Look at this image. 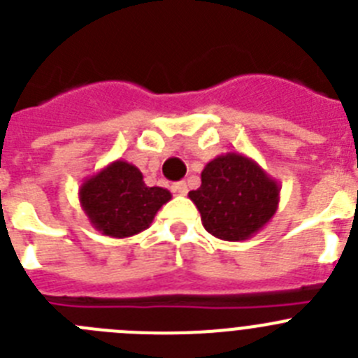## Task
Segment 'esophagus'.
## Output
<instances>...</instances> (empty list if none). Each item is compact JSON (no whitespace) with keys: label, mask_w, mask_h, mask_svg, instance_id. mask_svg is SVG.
<instances>
[{"label":"esophagus","mask_w":358,"mask_h":358,"mask_svg":"<svg viewBox=\"0 0 358 358\" xmlns=\"http://www.w3.org/2000/svg\"><path fill=\"white\" fill-rule=\"evenodd\" d=\"M173 191H175L176 194H180V196H185L187 191H189L187 182H176L175 185H173Z\"/></svg>","instance_id":"34e87169"}]
</instances>
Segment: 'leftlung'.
<instances>
[{
    "instance_id": "obj_1",
    "label": "left lung",
    "mask_w": 358,
    "mask_h": 358,
    "mask_svg": "<svg viewBox=\"0 0 358 358\" xmlns=\"http://www.w3.org/2000/svg\"><path fill=\"white\" fill-rule=\"evenodd\" d=\"M208 234L221 241H246L259 234L280 201V183L250 157L230 151L201 171V185L189 192Z\"/></svg>"
}]
</instances>
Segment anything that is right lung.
<instances>
[{"mask_svg": "<svg viewBox=\"0 0 358 358\" xmlns=\"http://www.w3.org/2000/svg\"><path fill=\"white\" fill-rule=\"evenodd\" d=\"M143 173L127 160H114L83 180L80 205L103 235L124 239L150 228L157 212L171 199L162 187H148Z\"/></svg>", "mask_w": 358, "mask_h": 358, "instance_id": "add662e5", "label": "right lung"}]
</instances>
